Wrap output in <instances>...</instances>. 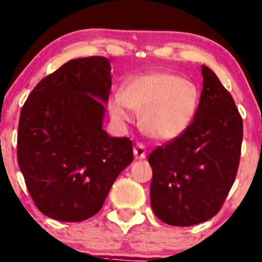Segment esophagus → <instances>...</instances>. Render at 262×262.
I'll return each instance as SVG.
<instances>
[{"label": "esophagus", "mask_w": 262, "mask_h": 262, "mask_svg": "<svg viewBox=\"0 0 262 262\" xmlns=\"http://www.w3.org/2000/svg\"><path fill=\"white\" fill-rule=\"evenodd\" d=\"M146 157V149L145 145L142 144V143H138L134 148V158L136 159H144Z\"/></svg>", "instance_id": "1"}]
</instances>
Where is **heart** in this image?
<instances>
[{
  "label": "heart",
  "instance_id": "b5f03b06",
  "mask_svg": "<svg viewBox=\"0 0 262 262\" xmlns=\"http://www.w3.org/2000/svg\"><path fill=\"white\" fill-rule=\"evenodd\" d=\"M199 104V91L188 79L168 72H150L130 78L122 96L109 103L112 117L129 120V108L142 114L140 124L148 137L168 142L190 125Z\"/></svg>",
  "mask_w": 262,
  "mask_h": 262
}]
</instances>
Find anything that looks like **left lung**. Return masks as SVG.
<instances>
[{
  "label": "left lung",
  "instance_id": "8db88e82",
  "mask_svg": "<svg viewBox=\"0 0 262 262\" xmlns=\"http://www.w3.org/2000/svg\"><path fill=\"white\" fill-rule=\"evenodd\" d=\"M203 91L183 134L151 151L150 205L158 219L191 226L219 212L236 177L243 118L216 74L201 67Z\"/></svg>",
  "mask_w": 262,
  "mask_h": 262
}]
</instances>
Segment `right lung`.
Returning a JSON list of instances; mask_svg holds the SVG:
<instances>
[{
	"mask_svg": "<svg viewBox=\"0 0 262 262\" xmlns=\"http://www.w3.org/2000/svg\"><path fill=\"white\" fill-rule=\"evenodd\" d=\"M112 87L111 61L72 59L45 77L19 114L17 160L38 210L67 223L87 220L133 162L129 138L102 128Z\"/></svg>",
	"mask_w": 262,
	"mask_h": 262,
	"instance_id": "right-lung-1",
	"label": "right lung"
}]
</instances>
